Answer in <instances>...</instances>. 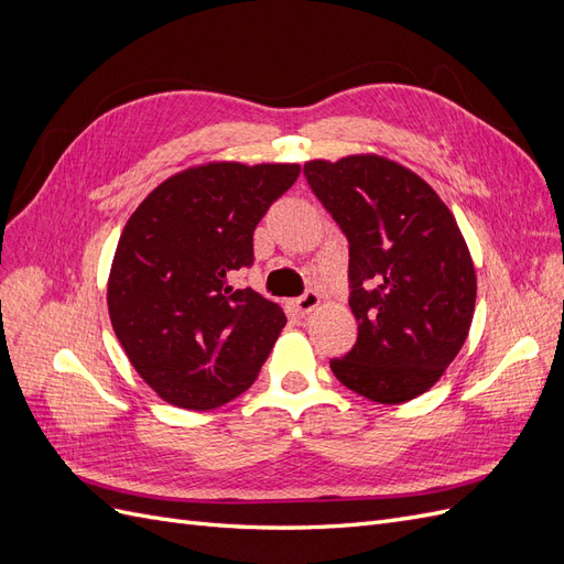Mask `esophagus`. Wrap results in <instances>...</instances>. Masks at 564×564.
Segmentation results:
<instances>
[{
	"instance_id": "34e87169",
	"label": "esophagus",
	"mask_w": 564,
	"mask_h": 564,
	"mask_svg": "<svg viewBox=\"0 0 564 564\" xmlns=\"http://www.w3.org/2000/svg\"><path fill=\"white\" fill-rule=\"evenodd\" d=\"M319 303H322V296H319L317 292H305L301 299L294 301V308H296V313H301V315H311Z\"/></svg>"
}]
</instances>
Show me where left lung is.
Returning a JSON list of instances; mask_svg holds the SVG:
<instances>
[{"instance_id":"1","label":"left lung","mask_w":564,"mask_h":564,"mask_svg":"<svg viewBox=\"0 0 564 564\" xmlns=\"http://www.w3.org/2000/svg\"><path fill=\"white\" fill-rule=\"evenodd\" d=\"M303 174L350 245L357 344L329 362L334 377L381 404L423 395L464 348L475 313V265L454 214L377 152L311 160Z\"/></svg>"}]
</instances>
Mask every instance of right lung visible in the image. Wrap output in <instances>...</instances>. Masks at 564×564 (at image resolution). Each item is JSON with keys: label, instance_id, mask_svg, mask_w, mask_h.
<instances>
[{"label": "right lung", "instance_id": "right-lung-1", "mask_svg": "<svg viewBox=\"0 0 564 564\" xmlns=\"http://www.w3.org/2000/svg\"><path fill=\"white\" fill-rule=\"evenodd\" d=\"M301 164L207 162L169 176L131 214L108 278V313L129 362L181 409L224 406L256 381L286 317L230 284L253 230Z\"/></svg>", "mask_w": 564, "mask_h": 564}]
</instances>
